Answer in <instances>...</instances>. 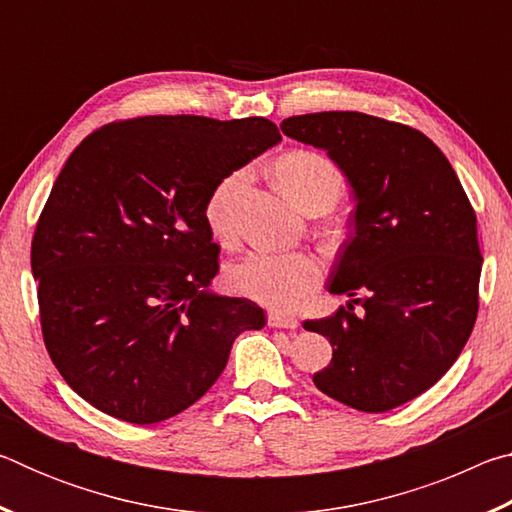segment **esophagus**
Segmentation results:
<instances>
[{
    "instance_id": "esophagus-1",
    "label": "esophagus",
    "mask_w": 512,
    "mask_h": 512,
    "mask_svg": "<svg viewBox=\"0 0 512 512\" xmlns=\"http://www.w3.org/2000/svg\"><path fill=\"white\" fill-rule=\"evenodd\" d=\"M268 325H271V327H284V329H296L300 323L293 316L280 314V311H271V314H268Z\"/></svg>"
}]
</instances>
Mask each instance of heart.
<instances>
[{
    "label": "heart",
    "instance_id": "1",
    "mask_svg": "<svg viewBox=\"0 0 512 512\" xmlns=\"http://www.w3.org/2000/svg\"><path fill=\"white\" fill-rule=\"evenodd\" d=\"M273 176L282 194L302 212L332 210L345 187L341 169L327 155L309 149H296L277 158ZM241 180V171L230 173L216 183L205 201V223L221 244L232 239L228 207ZM225 277L230 289L241 296L273 309H293L323 280V264L305 250H253L232 264Z\"/></svg>",
    "mask_w": 512,
    "mask_h": 512
}]
</instances>
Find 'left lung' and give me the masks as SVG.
I'll list each match as a JSON object with an SVG mask.
<instances>
[{"mask_svg":"<svg viewBox=\"0 0 512 512\" xmlns=\"http://www.w3.org/2000/svg\"><path fill=\"white\" fill-rule=\"evenodd\" d=\"M280 128L327 151L357 203L327 284L352 300L302 323L334 350L314 384L357 411H391L436 384L470 339L483 264L476 214L443 151L411 126L341 110Z\"/></svg>","mask_w":512,"mask_h":512,"instance_id":"obj_1","label":"left lung"}]
</instances>
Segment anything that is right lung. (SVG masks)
<instances>
[{"label":"right lung","instance_id":"add662e5","mask_svg":"<svg viewBox=\"0 0 512 512\" xmlns=\"http://www.w3.org/2000/svg\"><path fill=\"white\" fill-rule=\"evenodd\" d=\"M282 140L273 121L153 115L112 121L69 155L31 241L42 336L69 386L112 418L153 424L210 391L246 329L216 296L205 201Z\"/></svg>","mask_w":512,"mask_h":512}]
</instances>
